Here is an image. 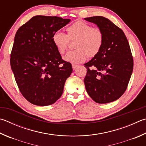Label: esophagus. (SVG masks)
<instances>
[{
    "label": "esophagus",
    "mask_w": 146,
    "mask_h": 146,
    "mask_svg": "<svg viewBox=\"0 0 146 146\" xmlns=\"http://www.w3.org/2000/svg\"><path fill=\"white\" fill-rule=\"evenodd\" d=\"M72 67H73V70H76V69L78 67V65H76V64H72Z\"/></svg>",
    "instance_id": "34e87169"
}]
</instances>
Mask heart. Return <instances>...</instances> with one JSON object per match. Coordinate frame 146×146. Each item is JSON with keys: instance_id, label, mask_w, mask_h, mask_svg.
<instances>
[{"instance_id": "1", "label": "heart", "mask_w": 146, "mask_h": 146, "mask_svg": "<svg viewBox=\"0 0 146 146\" xmlns=\"http://www.w3.org/2000/svg\"><path fill=\"white\" fill-rule=\"evenodd\" d=\"M68 34L61 31L53 34V44L60 54L67 49L70 40L73 41L75 50L68 52L63 59L66 62L77 64L84 62L87 57L92 58L99 54L102 49L104 36L98 28L82 21H76L67 29Z\"/></svg>"}]
</instances>
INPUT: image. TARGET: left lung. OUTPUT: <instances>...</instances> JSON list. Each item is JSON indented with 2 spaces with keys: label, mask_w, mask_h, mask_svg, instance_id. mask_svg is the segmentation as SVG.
Here are the masks:
<instances>
[{
  "label": "left lung",
  "mask_w": 146,
  "mask_h": 146,
  "mask_svg": "<svg viewBox=\"0 0 146 146\" xmlns=\"http://www.w3.org/2000/svg\"><path fill=\"white\" fill-rule=\"evenodd\" d=\"M84 19L96 24L104 36L99 54L84 64L86 91L98 103L114 102L124 93L133 71L128 39L124 32L107 18L96 16Z\"/></svg>",
  "instance_id": "left-lung-1"
}]
</instances>
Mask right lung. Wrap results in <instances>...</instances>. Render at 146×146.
Listing matches in <instances>:
<instances>
[{
	"label": "right lung",
	"mask_w": 146,
	"mask_h": 146,
	"mask_svg": "<svg viewBox=\"0 0 146 146\" xmlns=\"http://www.w3.org/2000/svg\"><path fill=\"white\" fill-rule=\"evenodd\" d=\"M70 21L35 16L15 34L11 67L20 92L32 104L50 105L62 96L73 68L71 63L62 59L52 37Z\"/></svg>",
	"instance_id": "1"
}]
</instances>
